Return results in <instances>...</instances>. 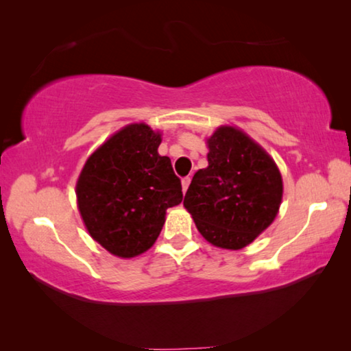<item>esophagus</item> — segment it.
<instances>
[{"label": "esophagus", "instance_id": "obj_1", "mask_svg": "<svg viewBox=\"0 0 351 351\" xmlns=\"http://www.w3.org/2000/svg\"><path fill=\"white\" fill-rule=\"evenodd\" d=\"M181 184H182V192H184V193H186V191H187V187H189V184H191V176H186V178H182Z\"/></svg>", "mask_w": 351, "mask_h": 351}]
</instances>
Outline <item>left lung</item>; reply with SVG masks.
<instances>
[{"label": "left lung", "mask_w": 351, "mask_h": 351, "mask_svg": "<svg viewBox=\"0 0 351 351\" xmlns=\"http://www.w3.org/2000/svg\"><path fill=\"white\" fill-rule=\"evenodd\" d=\"M208 146V167L193 175L184 206L206 241L243 249L274 221L282 200L280 173L238 129L219 128Z\"/></svg>", "instance_id": "left-lung-1"}]
</instances>
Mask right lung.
Wrapping results in <instances>:
<instances>
[{
	"label": "right lung",
	"instance_id": "right-lung-1",
	"mask_svg": "<svg viewBox=\"0 0 351 351\" xmlns=\"http://www.w3.org/2000/svg\"><path fill=\"white\" fill-rule=\"evenodd\" d=\"M160 134L130 124L90 156L77 182L78 209L96 241L123 258L156 243L165 211L182 200L181 180L167 156Z\"/></svg>",
	"mask_w": 351,
	"mask_h": 351
}]
</instances>
